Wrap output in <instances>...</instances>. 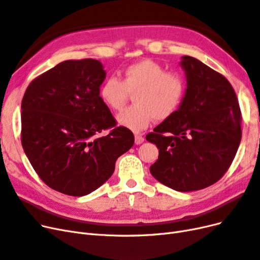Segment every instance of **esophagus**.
Here are the masks:
<instances>
[{
	"instance_id": "esophagus-1",
	"label": "esophagus",
	"mask_w": 260,
	"mask_h": 260,
	"mask_svg": "<svg viewBox=\"0 0 260 260\" xmlns=\"http://www.w3.org/2000/svg\"><path fill=\"white\" fill-rule=\"evenodd\" d=\"M135 142H136L137 145L142 144V143L144 142V138H143L142 136H141V135H136V136H135Z\"/></svg>"
}]
</instances>
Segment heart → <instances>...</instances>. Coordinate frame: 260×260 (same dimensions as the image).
Listing matches in <instances>:
<instances>
[{
	"instance_id": "heart-1",
	"label": "heart",
	"mask_w": 260,
	"mask_h": 260,
	"mask_svg": "<svg viewBox=\"0 0 260 260\" xmlns=\"http://www.w3.org/2000/svg\"><path fill=\"white\" fill-rule=\"evenodd\" d=\"M185 77L167 70L158 62L144 59L123 70L122 80L109 77L102 83L100 96L115 112H120L133 94L135 104L117 117L122 127L139 132L154 119L165 120L182 104L186 93Z\"/></svg>"
}]
</instances>
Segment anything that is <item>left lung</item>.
<instances>
[{
  "label": "left lung",
  "instance_id": "1",
  "mask_svg": "<svg viewBox=\"0 0 260 260\" xmlns=\"http://www.w3.org/2000/svg\"><path fill=\"white\" fill-rule=\"evenodd\" d=\"M187 88L178 111L146 136L159 148L149 171L176 191L216 183L231 166L242 138V114L231 83L201 60L183 56Z\"/></svg>",
  "mask_w": 260,
  "mask_h": 260
}]
</instances>
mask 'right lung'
<instances>
[{
  "label": "right lung",
  "mask_w": 260,
  "mask_h": 260,
  "mask_svg": "<svg viewBox=\"0 0 260 260\" xmlns=\"http://www.w3.org/2000/svg\"><path fill=\"white\" fill-rule=\"evenodd\" d=\"M105 76L96 59L65 60L35 78L22 98L23 151L43 182L62 194L96 190L135 143L100 96Z\"/></svg>",
  "instance_id": "obj_1"
}]
</instances>
